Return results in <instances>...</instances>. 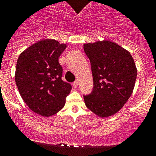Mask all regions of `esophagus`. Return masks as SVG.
<instances>
[{"instance_id": "obj_1", "label": "esophagus", "mask_w": 156, "mask_h": 156, "mask_svg": "<svg viewBox=\"0 0 156 156\" xmlns=\"http://www.w3.org/2000/svg\"><path fill=\"white\" fill-rule=\"evenodd\" d=\"M73 86H74V87L75 88V89H77V88H78V82H74V83H73Z\"/></svg>"}]
</instances>
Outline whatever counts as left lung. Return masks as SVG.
Instances as JSON below:
<instances>
[{"label": "left lung", "mask_w": 156, "mask_h": 156, "mask_svg": "<svg viewBox=\"0 0 156 156\" xmlns=\"http://www.w3.org/2000/svg\"><path fill=\"white\" fill-rule=\"evenodd\" d=\"M83 46L93 78V91L83 96L85 104L100 117L113 115L132 95L137 72L134 60L129 52L109 41Z\"/></svg>", "instance_id": "1"}]
</instances>
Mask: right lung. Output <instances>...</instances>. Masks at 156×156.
Returning <instances> with one entry per match:
<instances>
[{
    "label": "right lung",
    "instance_id": "add662e5",
    "mask_svg": "<svg viewBox=\"0 0 156 156\" xmlns=\"http://www.w3.org/2000/svg\"><path fill=\"white\" fill-rule=\"evenodd\" d=\"M54 39L32 44L20 55L16 63V86L31 111L49 117L61 110L71 85L62 80L59 58L66 48Z\"/></svg>",
    "mask_w": 156,
    "mask_h": 156
}]
</instances>
